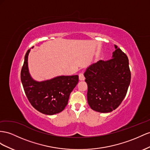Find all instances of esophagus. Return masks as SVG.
Segmentation results:
<instances>
[{"instance_id": "34e87169", "label": "esophagus", "mask_w": 150, "mask_h": 150, "mask_svg": "<svg viewBox=\"0 0 150 150\" xmlns=\"http://www.w3.org/2000/svg\"><path fill=\"white\" fill-rule=\"evenodd\" d=\"M79 79L80 81H84L85 79V78H84V76L83 73H80L79 74Z\"/></svg>"}]
</instances>
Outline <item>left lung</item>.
Returning a JSON list of instances; mask_svg holds the SVG:
<instances>
[{"instance_id":"obj_1","label":"left lung","mask_w":150,"mask_h":150,"mask_svg":"<svg viewBox=\"0 0 150 150\" xmlns=\"http://www.w3.org/2000/svg\"><path fill=\"white\" fill-rule=\"evenodd\" d=\"M112 59L100 60L84 73L88 84V103L92 110L101 113L114 110L122 103L131 82L127 55L115 45Z\"/></svg>"}]
</instances>
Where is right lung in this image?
Masks as SVG:
<instances>
[{"instance_id":"1","label":"right lung","mask_w":150,"mask_h":150,"mask_svg":"<svg viewBox=\"0 0 150 150\" xmlns=\"http://www.w3.org/2000/svg\"><path fill=\"white\" fill-rule=\"evenodd\" d=\"M30 50H28L25 55L21 72L25 94L32 106L40 112L48 115L58 114L67 105L71 93L78 83L79 76H59L42 81L35 80L28 69Z\"/></svg>"}]
</instances>
